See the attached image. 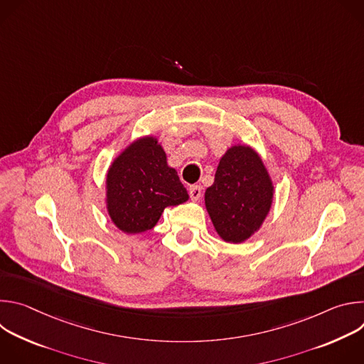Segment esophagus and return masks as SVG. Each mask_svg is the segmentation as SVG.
Instances as JSON below:
<instances>
[{
    "label": "esophagus",
    "mask_w": 364,
    "mask_h": 364,
    "mask_svg": "<svg viewBox=\"0 0 364 364\" xmlns=\"http://www.w3.org/2000/svg\"><path fill=\"white\" fill-rule=\"evenodd\" d=\"M188 193H190V198L193 201H197L201 197V187L200 186H190Z\"/></svg>",
    "instance_id": "esophagus-1"
}]
</instances>
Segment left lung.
Here are the masks:
<instances>
[{
  "label": "left lung",
  "mask_w": 364,
  "mask_h": 364,
  "mask_svg": "<svg viewBox=\"0 0 364 364\" xmlns=\"http://www.w3.org/2000/svg\"><path fill=\"white\" fill-rule=\"evenodd\" d=\"M274 183L255 148L230 145L219 161L204 205L219 237L243 243L262 228L274 203Z\"/></svg>",
  "instance_id": "obj_1"
}]
</instances>
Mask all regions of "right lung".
<instances>
[{
	"mask_svg": "<svg viewBox=\"0 0 364 364\" xmlns=\"http://www.w3.org/2000/svg\"><path fill=\"white\" fill-rule=\"evenodd\" d=\"M188 200L176 168L157 136L145 135L128 144L111 163L105 181V205L112 223L136 235L159 223L166 207Z\"/></svg>",
	"mask_w": 364,
	"mask_h": 364,
	"instance_id": "1",
	"label": "right lung"
}]
</instances>
